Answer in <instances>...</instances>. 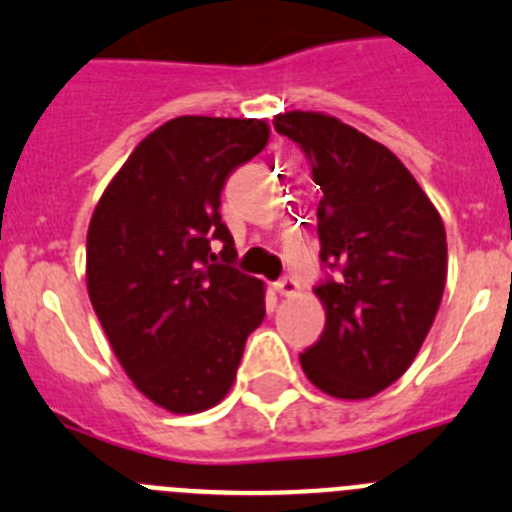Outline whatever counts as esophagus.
<instances>
[{
	"instance_id": "34e87169",
	"label": "esophagus",
	"mask_w": 512,
	"mask_h": 512,
	"mask_svg": "<svg viewBox=\"0 0 512 512\" xmlns=\"http://www.w3.org/2000/svg\"><path fill=\"white\" fill-rule=\"evenodd\" d=\"M275 290H278L280 296L293 298L298 290H301V285H298L296 278H283V280H278V283H275Z\"/></svg>"
}]
</instances>
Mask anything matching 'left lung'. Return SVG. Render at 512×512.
Masks as SVG:
<instances>
[{
    "label": "left lung",
    "mask_w": 512,
    "mask_h": 512,
    "mask_svg": "<svg viewBox=\"0 0 512 512\" xmlns=\"http://www.w3.org/2000/svg\"><path fill=\"white\" fill-rule=\"evenodd\" d=\"M275 130L306 153L319 201L321 262L313 288L324 334L301 354L331 398L365 400L416 359L446 285V232L411 170L388 147L321 112H285Z\"/></svg>",
    "instance_id": "8db88e82"
}]
</instances>
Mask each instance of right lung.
<instances>
[{
  "instance_id": "add662e5",
  "label": "right lung",
  "mask_w": 512,
  "mask_h": 512,
  "mask_svg": "<svg viewBox=\"0 0 512 512\" xmlns=\"http://www.w3.org/2000/svg\"><path fill=\"white\" fill-rule=\"evenodd\" d=\"M267 137L262 119H170L132 150L91 216V306L135 388L170 413L219 403L265 319V285L232 267L219 206L229 173Z\"/></svg>"
}]
</instances>
